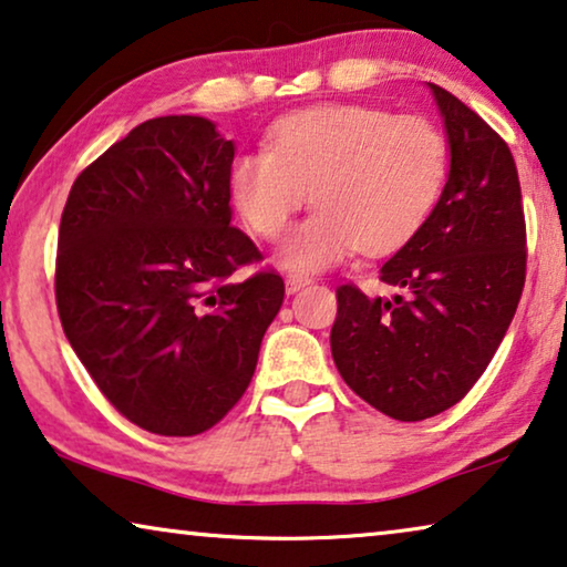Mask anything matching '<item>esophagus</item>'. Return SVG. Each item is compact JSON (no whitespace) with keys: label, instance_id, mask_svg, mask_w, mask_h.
I'll return each instance as SVG.
<instances>
[{"label":"esophagus","instance_id":"obj_1","mask_svg":"<svg viewBox=\"0 0 567 567\" xmlns=\"http://www.w3.org/2000/svg\"><path fill=\"white\" fill-rule=\"evenodd\" d=\"M311 281L309 276H301V274H289L286 276V291L289 293H297L299 289H303V286H307Z\"/></svg>","mask_w":567,"mask_h":567}]
</instances>
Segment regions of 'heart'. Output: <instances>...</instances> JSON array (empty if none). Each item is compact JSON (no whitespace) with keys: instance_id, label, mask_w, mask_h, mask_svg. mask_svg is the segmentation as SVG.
<instances>
[{"instance_id":"b5f03b06","label":"heart","mask_w":567,"mask_h":567,"mask_svg":"<svg viewBox=\"0 0 567 567\" xmlns=\"http://www.w3.org/2000/svg\"><path fill=\"white\" fill-rule=\"evenodd\" d=\"M447 171V141L430 120L324 104L278 122L268 151L237 155L227 188L237 215L266 240L284 235L309 192L315 212L278 264L311 274L355 248L383 256L406 243L437 204Z\"/></svg>"}]
</instances>
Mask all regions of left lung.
Segmentation results:
<instances>
[{
	"label": "left lung",
	"mask_w": 567,
	"mask_h": 567,
	"mask_svg": "<svg viewBox=\"0 0 567 567\" xmlns=\"http://www.w3.org/2000/svg\"><path fill=\"white\" fill-rule=\"evenodd\" d=\"M450 171L422 227L381 266L399 293L338 289L330 344L342 381L399 422L455 406L512 324L527 270L522 188L508 145L457 96L430 84Z\"/></svg>",
	"instance_id": "left-lung-1"
}]
</instances>
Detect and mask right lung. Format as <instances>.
Here are the masks:
<instances>
[{
  "instance_id": "obj_1",
  "label": "right lung",
  "mask_w": 567,
  "mask_h": 567,
  "mask_svg": "<svg viewBox=\"0 0 567 567\" xmlns=\"http://www.w3.org/2000/svg\"><path fill=\"white\" fill-rule=\"evenodd\" d=\"M235 143L196 114H168L104 151L63 207L55 303L65 338L130 422L166 437L207 432L256 373L284 303L274 270L233 227Z\"/></svg>"
}]
</instances>
